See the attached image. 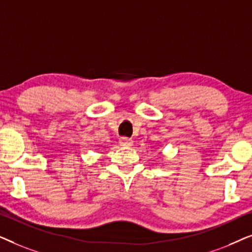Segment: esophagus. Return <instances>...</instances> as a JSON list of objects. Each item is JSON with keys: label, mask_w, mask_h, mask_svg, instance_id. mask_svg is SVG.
Masks as SVG:
<instances>
[{"label": "esophagus", "mask_w": 252, "mask_h": 252, "mask_svg": "<svg viewBox=\"0 0 252 252\" xmlns=\"http://www.w3.org/2000/svg\"><path fill=\"white\" fill-rule=\"evenodd\" d=\"M119 143L122 144V146L128 147V146H132V144H133V140L128 139V137H126V136H123V137H120V139H119Z\"/></svg>", "instance_id": "obj_1"}]
</instances>
